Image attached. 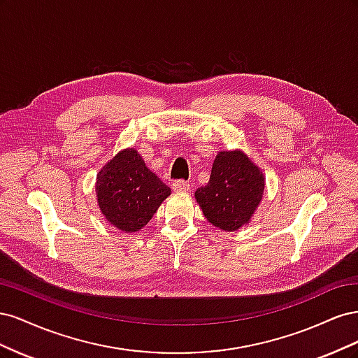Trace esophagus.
Segmentation results:
<instances>
[{"mask_svg":"<svg viewBox=\"0 0 358 358\" xmlns=\"http://www.w3.org/2000/svg\"><path fill=\"white\" fill-rule=\"evenodd\" d=\"M173 189L176 192H188L191 189V185L185 180H175L173 182Z\"/></svg>","mask_w":358,"mask_h":358,"instance_id":"34e87169","label":"esophagus"}]
</instances>
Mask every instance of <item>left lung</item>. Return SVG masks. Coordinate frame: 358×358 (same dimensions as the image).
I'll return each instance as SVG.
<instances>
[{"label":"left lung","instance_id":"obj_1","mask_svg":"<svg viewBox=\"0 0 358 358\" xmlns=\"http://www.w3.org/2000/svg\"><path fill=\"white\" fill-rule=\"evenodd\" d=\"M266 178L243 150H221L215 157L208 185L196 191L200 209L212 225L236 231L251 222L263 200Z\"/></svg>","mask_w":358,"mask_h":358}]
</instances>
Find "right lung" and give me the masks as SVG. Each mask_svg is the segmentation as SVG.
Masks as SVG:
<instances>
[{
  "label": "right lung",
  "instance_id": "add662e5",
  "mask_svg": "<svg viewBox=\"0 0 358 358\" xmlns=\"http://www.w3.org/2000/svg\"><path fill=\"white\" fill-rule=\"evenodd\" d=\"M170 194L134 148L119 150L96 173V204L107 222L124 233L142 230Z\"/></svg>",
  "mask_w": 358,
  "mask_h": 358
}]
</instances>
